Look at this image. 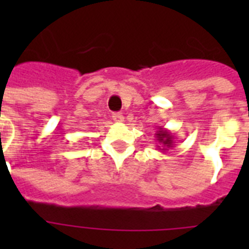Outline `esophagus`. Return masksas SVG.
Segmentation results:
<instances>
[{
    "mask_svg": "<svg viewBox=\"0 0 249 249\" xmlns=\"http://www.w3.org/2000/svg\"><path fill=\"white\" fill-rule=\"evenodd\" d=\"M112 118H113L114 122H117V123H121L124 121V117L122 116V113H113L112 114Z\"/></svg>",
    "mask_w": 249,
    "mask_h": 249,
    "instance_id": "1",
    "label": "esophagus"
}]
</instances>
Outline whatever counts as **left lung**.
<instances>
[{
	"label": "left lung",
	"instance_id": "obj_1",
	"mask_svg": "<svg viewBox=\"0 0 249 249\" xmlns=\"http://www.w3.org/2000/svg\"><path fill=\"white\" fill-rule=\"evenodd\" d=\"M156 138H157V142L160 144L157 147L160 151H168V148L173 147V144H175L173 133H171V131L163 128V127H158L157 132H156Z\"/></svg>",
	"mask_w": 249,
	"mask_h": 249
}]
</instances>
